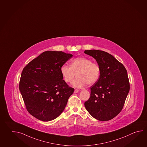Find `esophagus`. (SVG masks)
<instances>
[{"label":"esophagus","mask_w":147,"mask_h":147,"mask_svg":"<svg viewBox=\"0 0 147 147\" xmlns=\"http://www.w3.org/2000/svg\"><path fill=\"white\" fill-rule=\"evenodd\" d=\"M78 92H79V90H77V89H75V90H74V93H75V94H76V93H78Z\"/></svg>","instance_id":"esophagus-1"}]
</instances>
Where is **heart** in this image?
Listing matches in <instances>:
<instances>
[{"instance_id":"b5f03b06","label":"heart","mask_w":147,"mask_h":147,"mask_svg":"<svg viewBox=\"0 0 147 147\" xmlns=\"http://www.w3.org/2000/svg\"><path fill=\"white\" fill-rule=\"evenodd\" d=\"M60 71L66 83L72 82L76 75L77 78L72 83V85L76 88L83 87L86 84L95 83L100 74L98 64L85 57H78L72 60L70 65L64 64L61 67Z\"/></svg>"}]
</instances>
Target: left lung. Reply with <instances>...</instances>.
<instances>
[{
	"instance_id": "left-lung-1",
	"label": "left lung",
	"mask_w": 147,
	"mask_h": 147,
	"mask_svg": "<svg viewBox=\"0 0 147 147\" xmlns=\"http://www.w3.org/2000/svg\"><path fill=\"white\" fill-rule=\"evenodd\" d=\"M96 60L100 68L97 82L90 87V96L85 102L90 115L97 120L107 121L122 110L130 90L127 72L123 64L105 51H84Z\"/></svg>"
}]
</instances>
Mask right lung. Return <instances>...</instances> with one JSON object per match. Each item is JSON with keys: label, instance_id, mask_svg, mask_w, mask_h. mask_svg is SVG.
I'll use <instances>...</instances> for the list:
<instances>
[{"label": "right lung", "instance_id": "1", "mask_svg": "<svg viewBox=\"0 0 147 147\" xmlns=\"http://www.w3.org/2000/svg\"><path fill=\"white\" fill-rule=\"evenodd\" d=\"M72 57L62 51H45L23 69L19 90L27 111L38 119L53 120L65 108L74 90L63 80L60 68Z\"/></svg>", "mask_w": 147, "mask_h": 147}]
</instances>
